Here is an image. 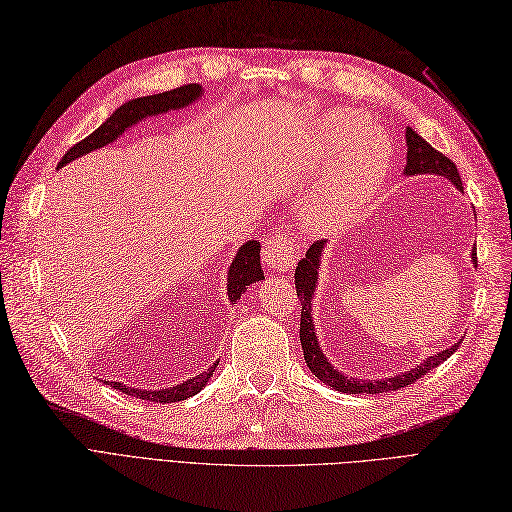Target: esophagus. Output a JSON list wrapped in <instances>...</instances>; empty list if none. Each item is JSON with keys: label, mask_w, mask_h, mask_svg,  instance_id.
<instances>
[{"label": "esophagus", "mask_w": 512, "mask_h": 512, "mask_svg": "<svg viewBox=\"0 0 512 512\" xmlns=\"http://www.w3.org/2000/svg\"><path fill=\"white\" fill-rule=\"evenodd\" d=\"M294 261L296 253L290 233L279 231L270 235L264 246V264L274 272H287L294 266Z\"/></svg>", "instance_id": "obj_1"}]
</instances>
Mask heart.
Returning <instances> with one entry per match:
<instances>
[{
	"instance_id": "b5f03b06",
	"label": "heart",
	"mask_w": 512,
	"mask_h": 512,
	"mask_svg": "<svg viewBox=\"0 0 512 512\" xmlns=\"http://www.w3.org/2000/svg\"><path fill=\"white\" fill-rule=\"evenodd\" d=\"M296 155L303 173H313L332 158L300 207V225L322 235L355 220L381 188L389 168L387 138L352 110L322 114L316 127L300 140Z\"/></svg>"
}]
</instances>
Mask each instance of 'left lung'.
Here are the masks:
<instances>
[{
    "label": "left lung",
    "mask_w": 512,
    "mask_h": 512,
    "mask_svg": "<svg viewBox=\"0 0 512 512\" xmlns=\"http://www.w3.org/2000/svg\"><path fill=\"white\" fill-rule=\"evenodd\" d=\"M406 147H409L406 149V166H404L406 175H439L443 179H450L454 186L463 192V181H461V175H458L454 162L450 157L439 153L437 149H432L430 144L411 127H406ZM322 248H324V240L313 242L309 246L307 255L298 261L296 274H294L296 294L300 298V305H303V309H300V344H303L307 368L316 374L322 383L342 393H387V391H396L415 383L417 378H422L426 372L437 368V365L448 361L454 355L458 344L450 346L448 350H441L435 357H428L424 363H419L417 368L409 372H400L391 378H378V381L350 378L339 370H335L329 363V359L324 357V352L320 350L316 326H313V318H311L313 316L311 300H313V292H316L318 287ZM471 259L476 261V246L471 248Z\"/></svg>",
    "instance_id": "8db88e82"
}]
</instances>
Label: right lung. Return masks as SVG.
I'll list each match as a JSON object with an SVG mask.
<instances>
[{"instance_id":"add662e5","label":"right lung","mask_w":512,"mask_h":512,"mask_svg":"<svg viewBox=\"0 0 512 512\" xmlns=\"http://www.w3.org/2000/svg\"><path fill=\"white\" fill-rule=\"evenodd\" d=\"M201 95H203V88L199 84H188V86H181L175 90H166V93H160V95L138 97V99H131V101L123 103L121 108L114 110V114L106 123L97 127L93 134L86 136L82 142H77L75 147H71L67 153H64L58 168L67 166L69 162L77 160V157H82L90 151L106 147V144L123 136L125 131L131 125H136L138 121L149 119V116L164 114L168 110L186 108ZM259 251H261L259 240H248L246 244L240 246V251L235 253V259L231 261L229 274H227V294H229L231 305L238 303L248 285L255 281H264V270H261V264H259ZM216 365L218 363H214L207 372H203L199 376H192V378H188V381H183V383H179L175 387H168V389H136V387H127L123 383H110V385L114 389L127 393V396L142 398L147 402H162V404L179 402V400H186V398L194 396V393H199L207 385L209 378H212Z\"/></svg>"}]
</instances>
